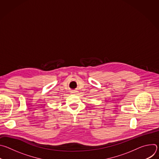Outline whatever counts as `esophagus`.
Instances as JSON below:
<instances>
[{
	"mask_svg": "<svg viewBox=\"0 0 159 159\" xmlns=\"http://www.w3.org/2000/svg\"><path fill=\"white\" fill-rule=\"evenodd\" d=\"M77 93H78L77 90H72V91L71 92V93H72V94H76Z\"/></svg>",
	"mask_w": 159,
	"mask_h": 159,
	"instance_id": "esophagus-1",
	"label": "esophagus"
}]
</instances>
